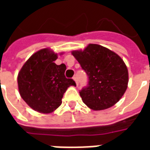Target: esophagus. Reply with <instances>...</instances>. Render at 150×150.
Returning <instances> with one entry per match:
<instances>
[{
	"instance_id": "1",
	"label": "esophagus",
	"mask_w": 150,
	"mask_h": 150,
	"mask_svg": "<svg viewBox=\"0 0 150 150\" xmlns=\"http://www.w3.org/2000/svg\"><path fill=\"white\" fill-rule=\"evenodd\" d=\"M73 79L75 80V83H76V85H78V81H77V78H76V76H74L73 77Z\"/></svg>"
}]
</instances>
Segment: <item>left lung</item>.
Returning a JSON list of instances; mask_svg holds the SVG:
<instances>
[{
    "instance_id": "1",
    "label": "left lung",
    "mask_w": 150,
    "mask_h": 150,
    "mask_svg": "<svg viewBox=\"0 0 150 150\" xmlns=\"http://www.w3.org/2000/svg\"><path fill=\"white\" fill-rule=\"evenodd\" d=\"M71 54L88 76V85L79 91L83 102L95 111L116 104L129 83V72L123 59L97 44H89L83 50H73Z\"/></svg>"
}]
</instances>
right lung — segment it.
Listing matches in <instances>:
<instances>
[{"instance_id":"right-lung-1","label":"right lung","mask_w":150,"mask_h":150,"mask_svg":"<svg viewBox=\"0 0 150 150\" xmlns=\"http://www.w3.org/2000/svg\"><path fill=\"white\" fill-rule=\"evenodd\" d=\"M58 54L49 48L30 56L18 75L19 93L30 107L41 113H50L62 104V98L72 79L66 78L65 64L57 65Z\"/></svg>"}]
</instances>
